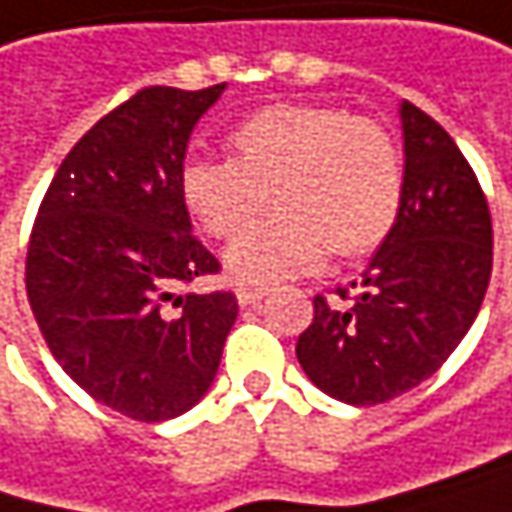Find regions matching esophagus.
Instances as JSON below:
<instances>
[{
    "label": "esophagus",
    "mask_w": 512,
    "mask_h": 512,
    "mask_svg": "<svg viewBox=\"0 0 512 512\" xmlns=\"http://www.w3.org/2000/svg\"><path fill=\"white\" fill-rule=\"evenodd\" d=\"M266 299V290L263 287H237V302L240 307H255Z\"/></svg>",
    "instance_id": "34e87169"
}]
</instances>
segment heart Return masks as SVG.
<instances>
[{
  "label": "heart",
  "instance_id": "1",
  "mask_svg": "<svg viewBox=\"0 0 512 512\" xmlns=\"http://www.w3.org/2000/svg\"><path fill=\"white\" fill-rule=\"evenodd\" d=\"M234 158H196L181 172L187 208L228 240L265 207L272 220L231 243L225 263L243 284L266 287L319 266L325 252H372L393 231L404 175L393 137L328 105H275L231 131Z\"/></svg>",
  "mask_w": 512,
  "mask_h": 512
}]
</instances>
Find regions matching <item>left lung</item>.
Here are the masks:
<instances>
[{
  "instance_id": "left-lung-1",
  "label": "left lung",
  "mask_w": 512,
  "mask_h": 512,
  "mask_svg": "<svg viewBox=\"0 0 512 512\" xmlns=\"http://www.w3.org/2000/svg\"><path fill=\"white\" fill-rule=\"evenodd\" d=\"M398 114L404 193L393 231L346 307L313 299L296 343L304 375L354 407L431 378L472 328L492 272V219L472 166L437 119L410 102Z\"/></svg>"
}]
</instances>
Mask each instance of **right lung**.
I'll use <instances>...</instances> for the list:
<instances>
[{
  "label": "right lung",
  "instance_id": "1",
  "mask_svg": "<svg viewBox=\"0 0 512 512\" xmlns=\"http://www.w3.org/2000/svg\"><path fill=\"white\" fill-rule=\"evenodd\" d=\"M143 87L58 166L31 228L25 290L55 360L99 404L137 422L187 413L213 384L234 293H187L219 272L181 193L187 140L222 96Z\"/></svg>",
  "mask_w": 512,
  "mask_h": 512
}]
</instances>
